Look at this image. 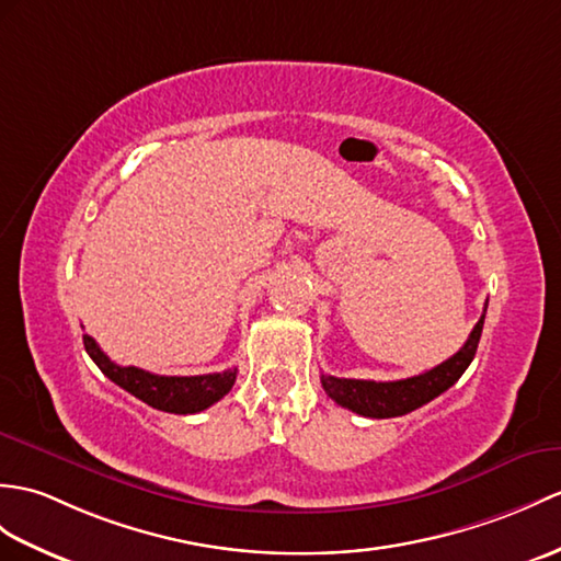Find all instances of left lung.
Instances as JSON below:
<instances>
[{"label": "left lung", "mask_w": 561, "mask_h": 561, "mask_svg": "<svg viewBox=\"0 0 561 561\" xmlns=\"http://www.w3.org/2000/svg\"><path fill=\"white\" fill-rule=\"evenodd\" d=\"M488 310V304H485ZM485 310L480 320L476 322L473 332L468 334L466 344L447 358L439 366L430 368L421 375L407 377V380L394 382H375V380H348V377H334L322 375L320 382L330 399H334L340 407L354 411L366 419H397V415H407L423 403L433 401L442 392L459 380L463 370L471 366V360L478 351L480 334H483Z\"/></svg>", "instance_id": "obj_1"}]
</instances>
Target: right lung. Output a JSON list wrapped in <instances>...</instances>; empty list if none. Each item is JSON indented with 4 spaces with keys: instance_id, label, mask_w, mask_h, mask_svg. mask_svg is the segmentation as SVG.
<instances>
[{
    "instance_id": "add662e5",
    "label": "right lung",
    "mask_w": 561,
    "mask_h": 561,
    "mask_svg": "<svg viewBox=\"0 0 561 561\" xmlns=\"http://www.w3.org/2000/svg\"><path fill=\"white\" fill-rule=\"evenodd\" d=\"M88 356L128 394L146 401L148 407L167 413H201L213 407L237 382V368L210 375H154L136 366H116L90 334H83Z\"/></svg>"
}]
</instances>
